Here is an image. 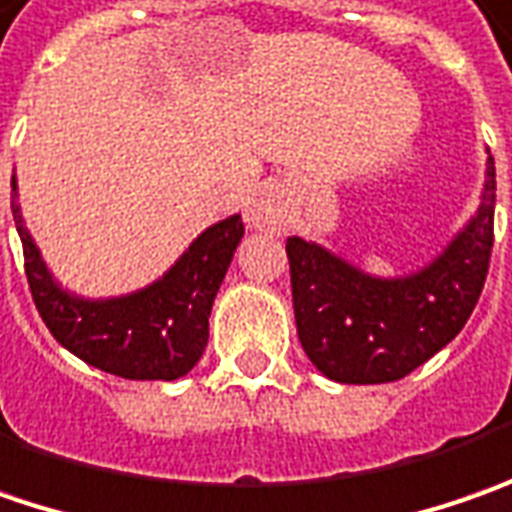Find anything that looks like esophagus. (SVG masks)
<instances>
[{
    "label": "esophagus",
    "mask_w": 512,
    "mask_h": 512,
    "mask_svg": "<svg viewBox=\"0 0 512 512\" xmlns=\"http://www.w3.org/2000/svg\"><path fill=\"white\" fill-rule=\"evenodd\" d=\"M246 220H249V226H255V229H280V223H283V209H280L278 197H272V194L257 197L255 203L249 206V212H246Z\"/></svg>",
    "instance_id": "1"
}]
</instances>
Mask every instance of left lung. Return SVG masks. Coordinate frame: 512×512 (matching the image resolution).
Wrapping results in <instances>:
<instances>
[{
  "mask_svg": "<svg viewBox=\"0 0 512 512\" xmlns=\"http://www.w3.org/2000/svg\"><path fill=\"white\" fill-rule=\"evenodd\" d=\"M496 166L484 200L450 249L401 280H375L321 246L289 237L298 338L309 361L341 384H387L447 346L476 309L493 252Z\"/></svg>",
  "mask_w": 512,
  "mask_h": 512,
  "instance_id": "obj_1",
  "label": "left lung"
}]
</instances>
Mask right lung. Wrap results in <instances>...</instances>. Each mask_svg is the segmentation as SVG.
I'll return each instance as SVG.
<instances>
[{"mask_svg": "<svg viewBox=\"0 0 512 512\" xmlns=\"http://www.w3.org/2000/svg\"><path fill=\"white\" fill-rule=\"evenodd\" d=\"M11 212L22 240L31 298L65 349L91 367L131 381H174L200 361L209 344L214 295L243 237V220L237 214L206 229L166 278L143 292L82 300L62 292L48 275L13 200Z\"/></svg>", "mask_w": 512, "mask_h": 512, "instance_id": "obj_1", "label": "right lung"}]
</instances>
